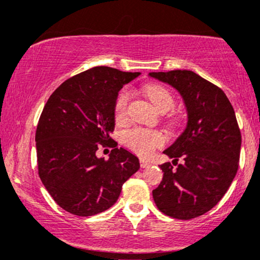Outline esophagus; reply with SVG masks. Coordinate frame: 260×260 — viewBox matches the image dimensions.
<instances>
[{"mask_svg": "<svg viewBox=\"0 0 260 260\" xmlns=\"http://www.w3.org/2000/svg\"><path fill=\"white\" fill-rule=\"evenodd\" d=\"M151 164L149 162V161H145V160H140V168L142 169H147V168H149V166H150Z\"/></svg>", "mask_w": 260, "mask_h": 260, "instance_id": "obj_1", "label": "esophagus"}]
</instances>
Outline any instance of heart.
Listing matches in <instances>:
<instances>
[{"mask_svg":"<svg viewBox=\"0 0 260 260\" xmlns=\"http://www.w3.org/2000/svg\"><path fill=\"white\" fill-rule=\"evenodd\" d=\"M145 94L150 99L153 105L160 112H169L175 107V98L165 86L159 84H150L145 86ZM132 92L128 89H123L118 94L115 103V118L117 121H124L128 116V107H129ZM123 143L139 154L140 156H149L153 154L156 148L162 147L165 144L166 138L161 132L157 131H149L144 128H132L128 129L122 136Z\"/></svg>","mask_w":260,"mask_h":260,"instance_id":"obj_1","label":"heart"}]
</instances>
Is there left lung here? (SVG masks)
Segmentation results:
<instances>
[{"label": "left lung", "mask_w": 260, "mask_h": 260, "mask_svg": "<svg viewBox=\"0 0 260 260\" xmlns=\"http://www.w3.org/2000/svg\"><path fill=\"white\" fill-rule=\"evenodd\" d=\"M183 98L188 113L184 132L164 154L184 162L174 168L160 165L164 172L153 190L161 213L180 220L194 219L214 208L228 192L238 169L241 131L235 110L219 86L192 71L151 72Z\"/></svg>", "instance_id": "left-lung-1"}]
</instances>
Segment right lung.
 I'll return each instance as SVG.
<instances>
[{
  "label": "right lung",
  "instance_id": "right-lung-1",
  "mask_svg": "<svg viewBox=\"0 0 260 260\" xmlns=\"http://www.w3.org/2000/svg\"><path fill=\"white\" fill-rule=\"evenodd\" d=\"M94 67L67 79L52 92L35 133L39 177L62 209L92 216L115 204L123 183L139 170V160L116 147L115 103L122 86L139 76ZM112 146L109 160L96 156Z\"/></svg>",
  "mask_w": 260,
  "mask_h": 260
}]
</instances>
